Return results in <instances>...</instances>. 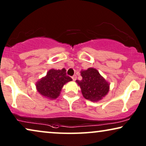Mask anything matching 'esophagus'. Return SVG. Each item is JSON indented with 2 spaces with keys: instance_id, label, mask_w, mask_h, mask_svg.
Returning a JSON list of instances; mask_svg holds the SVG:
<instances>
[{
  "instance_id": "34e87169",
  "label": "esophagus",
  "mask_w": 146,
  "mask_h": 146,
  "mask_svg": "<svg viewBox=\"0 0 146 146\" xmlns=\"http://www.w3.org/2000/svg\"><path fill=\"white\" fill-rule=\"evenodd\" d=\"M76 78H77V77H76V75H74L72 77V80H73L74 81H75L76 80Z\"/></svg>"
}]
</instances>
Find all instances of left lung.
Masks as SVG:
<instances>
[{"label":"left lung","instance_id":"left-lung-1","mask_svg":"<svg viewBox=\"0 0 146 146\" xmlns=\"http://www.w3.org/2000/svg\"><path fill=\"white\" fill-rule=\"evenodd\" d=\"M82 79L76 82L80 87L83 96L92 102L100 100L107 94L110 85L96 69L90 68L81 72Z\"/></svg>","mask_w":146,"mask_h":146}]
</instances>
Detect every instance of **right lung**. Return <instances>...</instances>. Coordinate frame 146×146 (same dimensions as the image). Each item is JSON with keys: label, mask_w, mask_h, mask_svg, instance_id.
I'll return each instance as SVG.
<instances>
[{"label": "right lung", "mask_w": 146, "mask_h": 146, "mask_svg": "<svg viewBox=\"0 0 146 146\" xmlns=\"http://www.w3.org/2000/svg\"><path fill=\"white\" fill-rule=\"evenodd\" d=\"M65 68L62 70L51 69L46 76L36 83V88L43 96L50 99H56L58 96L63 86L72 80L66 75Z\"/></svg>", "instance_id": "obj_1"}]
</instances>
